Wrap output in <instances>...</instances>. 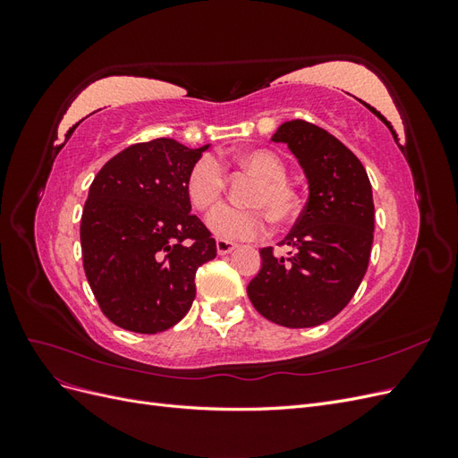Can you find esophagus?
Instances as JSON below:
<instances>
[{"label": "esophagus", "mask_w": 458, "mask_h": 458, "mask_svg": "<svg viewBox=\"0 0 458 458\" xmlns=\"http://www.w3.org/2000/svg\"><path fill=\"white\" fill-rule=\"evenodd\" d=\"M216 248H217L219 256H225V254H231L234 248H237V244L229 242V241H216Z\"/></svg>", "instance_id": "obj_1"}]
</instances>
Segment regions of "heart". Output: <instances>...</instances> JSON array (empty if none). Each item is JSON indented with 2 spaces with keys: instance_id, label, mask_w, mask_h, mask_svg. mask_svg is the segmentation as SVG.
Here are the masks:
<instances>
[{
  "instance_id": "heart-1",
  "label": "heart",
  "mask_w": 458,
  "mask_h": 458,
  "mask_svg": "<svg viewBox=\"0 0 458 458\" xmlns=\"http://www.w3.org/2000/svg\"><path fill=\"white\" fill-rule=\"evenodd\" d=\"M244 172L258 177L248 191V208L219 206L208 216L206 225L221 241H250L261 237L269 227L293 221L300 212V195L286 182V164L273 150L252 148L237 157ZM225 192V174L216 158H199L187 175V195L197 210L214 208Z\"/></svg>"
}]
</instances>
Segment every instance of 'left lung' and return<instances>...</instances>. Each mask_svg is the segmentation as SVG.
<instances>
[{"label": "left lung", "mask_w": 458, "mask_h": 458, "mask_svg": "<svg viewBox=\"0 0 458 458\" xmlns=\"http://www.w3.org/2000/svg\"><path fill=\"white\" fill-rule=\"evenodd\" d=\"M298 158L308 179V202L284 241L288 258L261 248L259 273L246 293L271 323L308 328L336 317L369 267L374 202L363 164L327 130L290 120L271 137Z\"/></svg>", "instance_id": "8db88e82"}]
</instances>
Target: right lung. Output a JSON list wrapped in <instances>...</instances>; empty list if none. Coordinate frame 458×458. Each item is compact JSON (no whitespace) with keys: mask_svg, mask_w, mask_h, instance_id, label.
I'll return each instance as SVG.
<instances>
[{"mask_svg":"<svg viewBox=\"0 0 458 458\" xmlns=\"http://www.w3.org/2000/svg\"><path fill=\"white\" fill-rule=\"evenodd\" d=\"M208 147L165 137L137 143L93 179L80 224L81 258L97 303L120 328L157 335L192 306L197 269L217 254L187 195V175Z\"/></svg>","mask_w":458,"mask_h":458,"instance_id":"right-lung-1","label":"right lung"}]
</instances>
